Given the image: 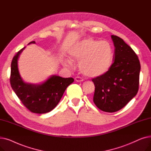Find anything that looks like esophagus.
<instances>
[{
	"label": "esophagus",
	"instance_id": "34e87169",
	"mask_svg": "<svg viewBox=\"0 0 151 151\" xmlns=\"http://www.w3.org/2000/svg\"><path fill=\"white\" fill-rule=\"evenodd\" d=\"M75 80L76 82H82V81H83V79L81 77H80V76L75 77Z\"/></svg>",
	"mask_w": 151,
	"mask_h": 151
}]
</instances>
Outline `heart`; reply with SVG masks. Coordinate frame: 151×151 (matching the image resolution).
<instances>
[{
  "label": "heart",
  "mask_w": 151,
  "mask_h": 151,
  "mask_svg": "<svg viewBox=\"0 0 151 151\" xmlns=\"http://www.w3.org/2000/svg\"><path fill=\"white\" fill-rule=\"evenodd\" d=\"M69 55L72 59L80 60L79 68L84 75L98 77L106 73L111 67L114 51L108 42L87 38L71 47ZM63 63L68 67H72V62L69 59Z\"/></svg>",
  "instance_id": "heart-1"
}]
</instances>
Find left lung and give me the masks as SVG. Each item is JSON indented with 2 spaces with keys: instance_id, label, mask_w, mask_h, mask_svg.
<instances>
[{
  "instance_id": "1",
  "label": "left lung",
  "mask_w": 151,
  "mask_h": 151,
  "mask_svg": "<svg viewBox=\"0 0 151 151\" xmlns=\"http://www.w3.org/2000/svg\"><path fill=\"white\" fill-rule=\"evenodd\" d=\"M114 46L113 63L106 73L92 79L93 101L103 111L120 110L137 95L141 66L136 53L123 40L112 35Z\"/></svg>"
}]
</instances>
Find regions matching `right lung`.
I'll use <instances>...</instances> for the list:
<instances>
[{"instance_id": "obj_1", "label": "right lung", "mask_w": 151, "mask_h": 151, "mask_svg": "<svg viewBox=\"0 0 151 151\" xmlns=\"http://www.w3.org/2000/svg\"><path fill=\"white\" fill-rule=\"evenodd\" d=\"M35 43V41L29 43ZM26 47L19 51L11 64L10 84L18 97L31 112L43 114L51 111L58 105L67 87L74 81L72 78L51 76L45 82L35 84L27 83L20 76L18 60Z\"/></svg>"}]
</instances>
